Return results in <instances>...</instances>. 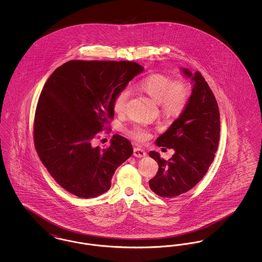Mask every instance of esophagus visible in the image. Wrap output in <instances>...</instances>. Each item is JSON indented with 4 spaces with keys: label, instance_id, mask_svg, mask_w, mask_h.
I'll return each instance as SVG.
<instances>
[{
    "label": "esophagus",
    "instance_id": "obj_1",
    "mask_svg": "<svg viewBox=\"0 0 262 262\" xmlns=\"http://www.w3.org/2000/svg\"><path fill=\"white\" fill-rule=\"evenodd\" d=\"M134 156H136L137 158H142V157L146 156V152H145V150H143L142 148L135 147L134 148Z\"/></svg>",
    "mask_w": 262,
    "mask_h": 262
}]
</instances>
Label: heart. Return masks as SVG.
Returning <instances> with one entry per match:
<instances>
[{"label":"heart","mask_w":262,"mask_h":262,"mask_svg":"<svg viewBox=\"0 0 262 262\" xmlns=\"http://www.w3.org/2000/svg\"><path fill=\"white\" fill-rule=\"evenodd\" d=\"M137 89L147 94L158 103L161 112L167 117H179L187 108L191 94V88L183 79H174L163 74H151L141 78L137 83ZM129 98V90L123 89L114 98V112L121 115L125 111ZM126 134L139 142L150 137L149 130L143 125H134L126 129Z\"/></svg>","instance_id":"heart-1"}]
</instances>
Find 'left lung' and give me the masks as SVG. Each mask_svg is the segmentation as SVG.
Here are the masks:
<instances>
[{
    "label": "left lung",
    "mask_w": 262,
    "mask_h": 262,
    "mask_svg": "<svg viewBox=\"0 0 262 262\" xmlns=\"http://www.w3.org/2000/svg\"><path fill=\"white\" fill-rule=\"evenodd\" d=\"M190 77L192 91L187 108L171 126L156 139V145L173 148L174 155L164 160L150 151L158 163L156 176L149 181L152 191L162 198H174L194 187L206 174L215 157L220 138V113L211 89L200 72Z\"/></svg>",
    "instance_id": "left-lung-1"
}]
</instances>
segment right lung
I'll use <instances>...</instances> for the list:
<instances>
[{
    "instance_id": "add662e5",
    "label": "right lung",
    "mask_w": 262,
    "mask_h": 262,
    "mask_svg": "<svg viewBox=\"0 0 262 262\" xmlns=\"http://www.w3.org/2000/svg\"><path fill=\"white\" fill-rule=\"evenodd\" d=\"M142 72L135 62L73 60L47 79L35 111L34 145L67 191L81 199L106 192L116 169L133 154L130 142L119 135L103 149L92 140L108 128L118 92Z\"/></svg>"
}]
</instances>
